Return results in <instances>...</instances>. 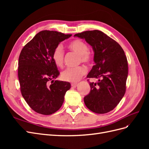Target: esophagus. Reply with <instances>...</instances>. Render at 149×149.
<instances>
[{
    "label": "esophagus",
    "mask_w": 149,
    "mask_h": 149,
    "mask_svg": "<svg viewBox=\"0 0 149 149\" xmlns=\"http://www.w3.org/2000/svg\"><path fill=\"white\" fill-rule=\"evenodd\" d=\"M71 86H73V88H76V86H78V84L76 83H71Z\"/></svg>",
    "instance_id": "obj_1"
}]
</instances>
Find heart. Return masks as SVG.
Returning a JSON list of instances; mask_svg holds the SVG:
<instances>
[{
	"label": "heart",
	"instance_id": "1",
	"mask_svg": "<svg viewBox=\"0 0 149 149\" xmlns=\"http://www.w3.org/2000/svg\"><path fill=\"white\" fill-rule=\"evenodd\" d=\"M68 48L71 50L76 52L79 55V61L89 63L92 61V56L88 50V45L81 40H75L68 44ZM65 52L61 45H58L54 49L52 58L55 65L61 67L64 63ZM86 68L80 66L76 68H68L61 73L63 80L68 82H76L86 73Z\"/></svg>",
	"mask_w": 149,
	"mask_h": 149
}]
</instances>
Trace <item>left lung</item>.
Returning a JSON list of instances; mask_svg holds the SVG:
<instances>
[{
  "instance_id": "1",
  "label": "left lung",
  "mask_w": 149,
  "mask_h": 149,
  "mask_svg": "<svg viewBox=\"0 0 149 149\" xmlns=\"http://www.w3.org/2000/svg\"><path fill=\"white\" fill-rule=\"evenodd\" d=\"M85 39L94 52L95 65L87 78L98 79L89 83L91 90L84 97L85 105L97 114L113 110L124 96L128 75V63L120 45L102 31L94 30L75 34Z\"/></svg>"
}]
</instances>
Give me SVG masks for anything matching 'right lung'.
I'll list each match as a JSON object with an SVG mask.
<instances>
[{"label": "right lung", "mask_w": 149, "mask_h": 149, "mask_svg": "<svg viewBox=\"0 0 149 149\" xmlns=\"http://www.w3.org/2000/svg\"><path fill=\"white\" fill-rule=\"evenodd\" d=\"M72 35L56 31H40L22 49L18 76L22 95L37 113L50 115L61 107L68 82L55 79L60 74L54 63V49Z\"/></svg>", "instance_id": "obj_1"}]
</instances>
